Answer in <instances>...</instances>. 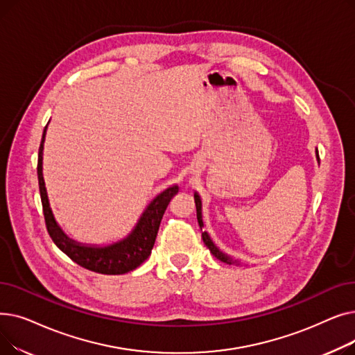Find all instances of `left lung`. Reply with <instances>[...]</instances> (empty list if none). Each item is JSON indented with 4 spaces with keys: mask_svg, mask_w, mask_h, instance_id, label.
Instances as JSON below:
<instances>
[{
    "mask_svg": "<svg viewBox=\"0 0 355 355\" xmlns=\"http://www.w3.org/2000/svg\"><path fill=\"white\" fill-rule=\"evenodd\" d=\"M316 158H318V161H320L318 149H316ZM194 201H196V209H197V220H198L200 229L202 230L204 225H202V216H201V200H200V196H198L197 193L194 194ZM201 237H202L204 245H206V246L210 249V252L213 253V256H216L218 260H221V262H225V263H227V265H233V263H237L236 260H233L230 256L225 254V253L220 252V250L217 249V246L213 243V240L210 239V236H209V233H207V232H202V233H201Z\"/></svg>",
    "mask_w": 355,
    "mask_h": 355,
    "instance_id": "obj_1",
    "label": "left lung"
}]
</instances>
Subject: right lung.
I'll list each match as a JSON object with an SVG mask.
<instances>
[{
    "label": "right lung",
    "instance_id": "obj_1",
    "mask_svg": "<svg viewBox=\"0 0 355 355\" xmlns=\"http://www.w3.org/2000/svg\"><path fill=\"white\" fill-rule=\"evenodd\" d=\"M46 129L43 132L42 144L39 148V162H37V175H39V187L40 197L43 204V213L46 220L47 232L63 253H66L73 262H76L85 269L92 272L102 273V275H123L130 270L137 269L142 265L148 256L151 254L154 248L157 233L161 225V218L166 210V206L170 204L171 198L178 193L177 185L168 187L161 194H158L148 207L142 213L138 220L135 229L130 232L125 239L116 241L114 245L96 248V246H85L69 239L63 230L55 223L53 213L49 206V198L44 187L43 178V144L46 137Z\"/></svg>",
    "mask_w": 355,
    "mask_h": 355
}]
</instances>
